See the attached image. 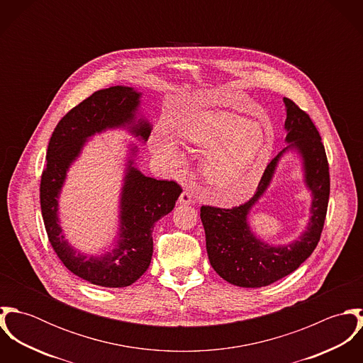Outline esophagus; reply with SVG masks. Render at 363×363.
<instances>
[{"label":"esophagus","mask_w":363,"mask_h":363,"mask_svg":"<svg viewBox=\"0 0 363 363\" xmlns=\"http://www.w3.org/2000/svg\"><path fill=\"white\" fill-rule=\"evenodd\" d=\"M194 200H193V196H191V193L190 191H187V190H184L182 194H180V197H179V203L180 204H191Z\"/></svg>","instance_id":"34e87169"}]
</instances>
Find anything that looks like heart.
<instances>
[{"label": "heart", "instance_id": "b5f03b06", "mask_svg": "<svg viewBox=\"0 0 363 363\" xmlns=\"http://www.w3.org/2000/svg\"><path fill=\"white\" fill-rule=\"evenodd\" d=\"M184 143L206 151L203 172L208 182L228 201L249 197L259 182L269 155V140L257 121L226 111H206L180 133ZM151 148L172 164L182 155L172 141L157 133Z\"/></svg>", "mask_w": 363, "mask_h": 363}]
</instances>
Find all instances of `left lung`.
Here are the masks:
<instances>
[{
	"mask_svg": "<svg viewBox=\"0 0 363 363\" xmlns=\"http://www.w3.org/2000/svg\"><path fill=\"white\" fill-rule=\"evenodd\" d=\"M284 102L286 141L303 159L306 183L313 194L311 223L299 240L282 247L259 242L247 225V213L268 187L285 150L267 164L256 193L249 201L232 208L203 206L200 216L206 230L209 262L225 281L236 286L261 288L289 275L314 252L323 232L330 197L325 150L311 116L291 99L284 98Z\"/></svg>",
	"mask_w": 363,
	"mask_h": 363,
	"instance_id": "8db88e82",
	"label": "left lung"
}]
</instances>
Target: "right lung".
I'll use <instances>...</instances> for the list:
<instances>
[{
	"label": "right lung",
	"instance_id": "1",
	"mask_svg": "<svg viewBox=\"0 0 363 363\" xmlns=\"http://www.w3.org/2000/svg\"><path fill=\"white\" fill-rule=\"evenodd\" d=\"M138 99L140 94L131 88L111 86L72 107L52 131L40 179L42 215L55 255L77 277L106 288L128 286L147 271L154 252V225L174 208L183 189L174 180L141 174L130 160L121 196L118 246L104 257L82 256L67 243L57 219V197L84 141L107 127L133 124ZM131 130L144 140L151 134L150 124L143 120Z\"/></svg>",
	"mask_w": 363,
	"mask_h": 363
}]
</instances>
